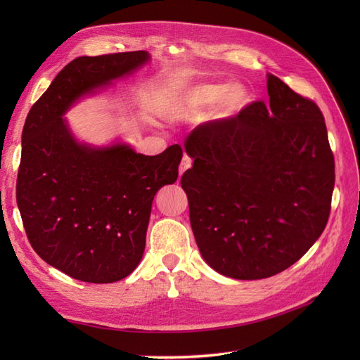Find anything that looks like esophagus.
Wrapping results in <instances>:
<instances>
[{
    "label": "esophagus",
    "mask_w": 360,
    "mask_h": 360,
    "mask_svg": "<svg viewBox=\"0 0 360 360\" xmlns=\"http://www.w3.org/2000/svg\"><path fill=\"white\" fill-rule=\"evenodd\" d=\"M191 167H192V159L189 156H183L180 163V177L183 176V172L188 171Z\"/></svg>",
    "instance_id": "esophagus-1"
}]
</instances>
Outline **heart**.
Segmentation results:
<instances>
[{
	"mask_svg": "<svg viewBox=\"0 0 360 360\" xmlns=\"http://www.w3.org/2000/svg\"><path fill=\"white\" fill-rule=\"evenodd\" d=\"M219 102L221 112L231 115L248 103V91L242 85L201 84L184 90L165 103V112L171 118H184L197 114Z\"/></svg>",
	"mask_w": 360,
	"mask_h": 360,
	"instance_id": "1",
	"label": "heart"
}]
</instances>
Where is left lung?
I'll return each mask as SVG.
<instances>
[{"instance_id": "8db88e82", "label": "left lung", "mask_w": 360, "mask_h": 360, "mask_svg": "<svg viewBox=\"0 0 360 360\" xmlns=\"http://www.w3.org/2000/svg\"><path fill=\"white\" fill-rule=\"evenodd\" d=\"M269 105L195 127L184 141L193 165L181 176L205 263L234 279L281 274L321 236L335 159L314 101L267 78Z\"/></svg>"}]
</instances>
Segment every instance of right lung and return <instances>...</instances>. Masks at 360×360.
I'll list each match as a JSON object with an SVG mask.
<instances>
[{"instance_id": "1", "label": "right lung", "mask_w": 360, "mask_h": 360, "mask_svg": "<svg viewBox=\"0 0 360 360\" xmlns=\"http://www.w3.org/2000/svg\"><path fill=\"white\" fill-rule=\"evenodd\" d=\"M146 51L78 57L31 106L22 130L16 201L28 240L75 279L110 284L139 264L156 192L179 177V144L156 156L76 143L63 114L81 96L143 66Z\"/></svg>"}]
</instances>
